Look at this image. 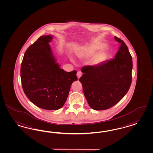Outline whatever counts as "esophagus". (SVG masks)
Segmentation results:
<instances>
[{
  "instance_id": "34e87169",
  "label": "esophagus",
  "mask_w": 153,
  "mask_h": 153,
  "mask_svg": "<svg viewBox=\"0 0 153 153\" xmlns=\"http://www.w3.org/2000/svg\"><path fill=\"white\" fill-rule=\"evenodd\" d=\"M82 75V72H81V71H78L77 72V73H76V75H77V77H78V79H79V78L81 77Z\"/></svg>"
}]
</instances>
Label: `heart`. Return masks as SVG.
<instances>
[{
  "label": "heart",
  "mask_w": 153,
  "mask_h": 153,
  "mask_svg": "<svg viewBox=\"0 0 153 153\" xmlns=\"http://www.w3.org/2000/svg\"><path fill=\"white\" fill-rule=\"evenodd\" d=\"M104 48V45L99 42H94L89 45L85 46L77 52V56L79 58H89L94 55L96 52ZM107 55L105 52L101 51L93 57L92 62L94 65H99L103 62L106 59Z\"/></svg>",
  "instance_id": "obj_1"
}]
</instances>
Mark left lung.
<instances>
[{"label":"left lung","mask_w":153,"mask_h":153,"mask_svg":"<svg viewBox=\"0 0 153 153\" xmlns=\"http://www.w3.org/2000/svg\"><path fill=\"white\" fill-rule=\"evenodd\" d=\"M120 43L115 58L95 66H85L79 81L85 99L91 108L105 110L118 103L130 88L132 80V57L124 42Z\"/></svg>","instance_id":"left-lung-1"}]
</instances>
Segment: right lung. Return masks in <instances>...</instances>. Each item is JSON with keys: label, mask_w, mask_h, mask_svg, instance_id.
<instances>
[{"label": "right lung", "mask_w": 153, "mask_h": 153, "mask_svg": "<svg viewBox=\"0 0 153 153\" xmlns=\"http://www.w3.org/2000/svg\"><path fill=\"white\" fill-rule=\"evenodd\" d=\"M51 36H42L25 52L20 75L23 91L37 107L57 110L67 100L71 85L77 80L76 71L60 68L49 42Z\"/></svg>", "instance_id": "1"}]
</instances>
